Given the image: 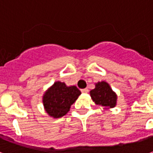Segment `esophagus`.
<instances>
[{
	"label": "esophagus",
	"mask_w": 153,
	"mask_h": 153,
	"mask_svg": "<svg viewBox=\"0 0 153 153\" xmlns=\"http://www.w3.org/2000/svg\"><path fill=\"white\" fill-rule=\"evenodd\" d=\"M81 92L83 93H88V88H83V89H81Z\"/></svg>",
	"instance_id": "esophagus-1"
}]
</instances>
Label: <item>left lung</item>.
I'll return each mask as SVG.
<instances>
[{"mask_svg": "<svg viewBox=\"0 0 153 153\" xmlns=\"http://www.w3.org/2000/svg\"><path fill=\"white\" fill-rule=\"evenodd\" d=\"M90 95L97 105L103 106L106 109L113 108L116 105L117 95L105 81L97 83L95 88L90 91Z\"/></svg>", "mask_w": 153, "mask_h": 153, "instance_id": "left-lung-1", "label": "left lung"}]
</instances>
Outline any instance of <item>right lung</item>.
<instances>
[{"mask_svg": "<svg viewBox=\"0 0 153 153\" xmlns=\"http://www.w3.org/2000/svg\"><path fill=\"white\" fill-rule=\"evenodd\" d=\"M80 94L81 92L76 86L68 87L60 81L55 82L42 97L45 111L53 118L62 117L70 111Z\"/></svg>", "mask_w": 153, "mask_h": 153, "instance_id": "add662e5", "label": "right lung"}]
</instances>
